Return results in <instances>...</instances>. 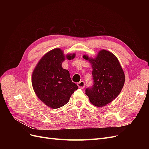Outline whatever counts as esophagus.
I'll use <instances>...</instances> for the list:
<instances>
[{
	"instance_id": "1",
	"label": "esophagus",
	"mask_w": 149,
	"mask_h": 149,
	"mask_svg": "<svg viewBox=\"0 0 149 149\" xmlns=\"http://www.w3.org/2000/svg\"><path fill=\"white\" fill-rule=\"evenodd\" d=\"M78 87L81 89H83L85 86V84H84V82L83 81H79L78 83Z\"/></svg>"
}]
</instances>
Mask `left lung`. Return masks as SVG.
<instances>
[{
    "label": "left lung",
    "mask_w": 149,
    "mask_h": 149,
    "mask_svg": "<svg viewBox=\"0 0 149 149\" xmlns=\"http://www.w3.org/2000/svg\"><path fill=\"white\" fill-rule=\"evenodd\" d=\"M93 67V85L86 89V94L92 104L102 107L118 96L125 82V75L116 56L102 49L95 59L84 55Z\"/></svg>",
    "instance_id": "obj_1"
}]
</instances>
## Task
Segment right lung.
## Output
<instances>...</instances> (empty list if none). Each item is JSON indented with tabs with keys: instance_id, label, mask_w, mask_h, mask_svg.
Listing matches in <instances>:
<instances>
[{
	"instance_id": "right-lung-1",
	"label": "right lung",
	"mask_w": 149,
	"mask_h": 149,
	"mask_svg": "<svg viewBox=\"0 0 149 149\" xmlns=\"http://www.w3.org/2000/svg\"><path fill=\"white\" fill-rule=\"evenodd\" d=\"M75 55H66L71 60ZM63 52L55 48L45 54L33 70L31 83L35 94L47 106L57 109L68 102L78 87L71 79L70 73L62 68L65 60Z\"/></svg>"
}]
</instances>
